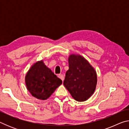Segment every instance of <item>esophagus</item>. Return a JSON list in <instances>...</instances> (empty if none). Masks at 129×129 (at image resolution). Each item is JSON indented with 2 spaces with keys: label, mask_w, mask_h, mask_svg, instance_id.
I'll return each mask as SVG.
<instances>
[{
  "label": "esophagus",
  "mask_w": 129,
  "mask_h": 129,
  "mask_svg": "<svg viewBox=\"0 0 129 129\" xmlns=\"http://www.w3.org/2000/svg\"><path fill=\"white\" fill-rule=\"evenodd\" d=\"M58 77H59L60 79L62 81H64V75H61V74H60V75H58Z\"/></svg>",
  "instance_id": "obj_1"
}]
</instances>
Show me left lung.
I'll list each match as a JSON object with an SVG mask.
<instances>
[{
    "instance_id": "obj_1",
    "label": "left lung",
    "mask_w": 129,
    "mask_h": 129,
    "mask_svg": "<svg viewBox=\"0 0 129 129\" xmlns=\"http://www.w3.org/2000/svg\"><path fill=\"white\" fill-rule=\"evenodd\" d=\"M69 70L63 82L74 99L84 101L93 94L97 84V74L88 61L80 55L69 57Z\"/></svg>"
}]
</instances>
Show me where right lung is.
Returning a JSON list of instances; mask_svg holds the SVG:
<instances>
[{
	"mask_svg": "<svg viewBox=\"0 0 129 129\" xmlns=\"http://www.w3.org/2000/svg\"><path fill=\"white\" fill-rule=\"evenodd\" d=\"M25 84L34 97L44 100L62 84V80L40 61L32 65L28 71L25 76Z\"/></svg>",
	"mask_w": 129,
	"mask_h": 129,
	"instance_id": "obj_1",
	"label": "right lung"
}]
</instances>
